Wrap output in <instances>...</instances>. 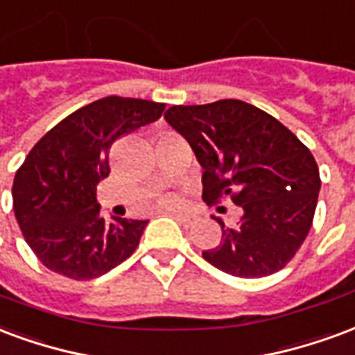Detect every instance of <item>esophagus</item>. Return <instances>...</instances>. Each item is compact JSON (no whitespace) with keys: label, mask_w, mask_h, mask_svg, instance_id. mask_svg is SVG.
<instances>
[{"label":"esophagus","mask_w":355,"mask_h":355,"mask_svg":"<svg viewBox=\"0 0 355 355\" xmlns=\"http://www.w3.org/2000/svg\"><path fill=\"white\" fill-rule=\"evenodd\" d=\"M172 216L178 219V223H181L183 227H189V225L193 223V216H189V214H180V211H172Z\"/></svg>","instance_id":"1"}]
</instances>
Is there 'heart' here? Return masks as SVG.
I'll list each match as a JSON object with an SVG mask.
<instances>
[{
    "label": "heart",
    "mask_w": 355,
    "mask_h": 355,
    "mask_svg": "<svg viewBox=\"0 0 355 355\" xmlns=\"http://www.w3.org/2000/svg\"><path fill=\"white\" fill-rule=\"evenodd\" d=\"M175 202H178V200H175L174 196H166V198H164L160 204H162V208H174Z\"/></svg>",
    "instance_id": "b5f03b06"
}]
</instances>
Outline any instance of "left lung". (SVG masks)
<instances>
[{"instance_id":"left-lung-1","label":"left lung","mask_w":355,"mask_h":355,"mask_svg":"<svg viewBox=\"0 0 355 355\" xmlns=\"http://www.w3.org/2000/svg\"><path fill=\"white\" fill-rule=\"evenodd\" d=\"M164 119L204 168V200L229 196L242 209L236 227L217 219L221 242L202 252L204 259L238 278L282 270L309 236L322 187L309 147L278 119L242 100L172 105Z\"/></svg>"}]
</instances>
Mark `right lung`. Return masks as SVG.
<instances>
[{
	"label": "right lung",
	"instance_id": "add662e5",
	"mask_svg": "<svg viewBox=\"0 0 355 355\" xmlns=\"http://www.w3.org/2000/svg\"><path fill=\"white\" fill-rule=\"evenodd\" d=\"M164 103L107 96L73 111L33 146L12 181V209L35 257L71 280H92L136 252L147 221L100 216L96 187L111 146L157 121Z\"/></svg>",
	"mask_w": 355,
	"mask_h": 355
}]
</instances>
